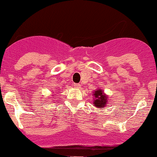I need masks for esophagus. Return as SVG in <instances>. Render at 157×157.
<instances>
[{"instance_id":"obj_1","label":"esophagus","mask_w":157,"mask_h":157,"mask_svg":"<svg viewBox=\"0 0 157 157\" xmlns=\"http://www.w3.org/2000/svg\"><path fill=\"white\" fill-rule=\"evenodd\" d=\"M74 87H75V88H81V85L80 84L75 83V84H74Z\"/></svg>"}]
</instances>
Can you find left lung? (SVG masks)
I'll use <instances>...</instances> for the list:
<instances>
[{
	"mask_svg": "<svg viewBox=\"0 0 157 157\" xmlns=\"http://www.w3.org/2000/svg\"><path fill=\"white\" fill-rule=\"evenodd\" d=\"M94 101H93V105L97 108H103L105 106L108 101V97L106 94L104 93L103 90L98 89V91H94Z\"/></svg>",
	"mask_w": 157,
	"mask_h": 157,
	"instance_id": "obj_1",
	"label": "left lung"
}]
</instances>
